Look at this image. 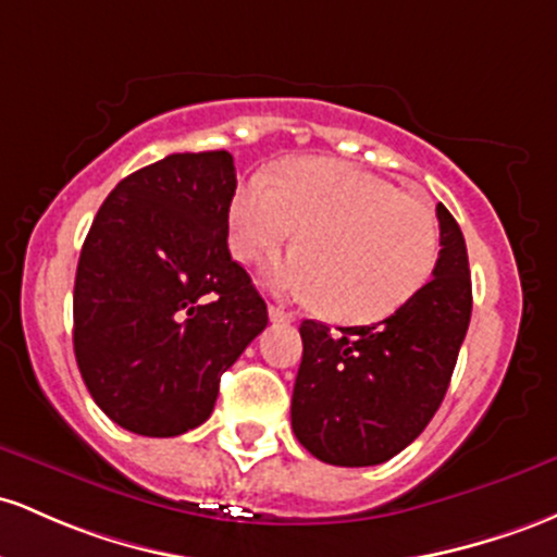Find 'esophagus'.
Here are the masks:
<instances>
[{
	"mask_svg": "<svg viewBox=\"0 0 557 557\" xmlns=\"http://www.w3.org/2000/svg\"><path fill=\"white\" fill-rule=\"evenodd\" d=\"M268 315H271L273 323H295L297 321L295 312L284 310L281 305H271V308H268Z\"/></svg>",
	"mask_w": 557,
	"mask_h": 557,
	"instance_id": "1",
	"label": "esophagus"
}]
</instances>
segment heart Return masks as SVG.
<instances>
[{
  "instance_id": "1",
  "label": "heart",
  "mask_w": 557,
  "mask_h": 557,
  "mask_svg": "<svg viewBox=\"0 0 557 557\" xmlns=\"http://www.w3.org/2000/svg\"><path fill=\"white\" fill-rule=\"evenodd\" d=\"M297 234V252L271 262L273 289L318 302L342 323H376L426 286L442 249L436 212L397 184L347 162L289 160L255 171L228 202V242L258 262Z\"/></svg>"
}]
</instances>
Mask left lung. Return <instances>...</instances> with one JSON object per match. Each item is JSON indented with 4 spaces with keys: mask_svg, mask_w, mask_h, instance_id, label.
I'll return each mask as SVG.
<instances>
[{
    "mask_svg": "<svg viewBox=\"0 0 557 557\" xmlns=\"http://www.w3.org/2000/svg\"><path fill=\"white\" fill-rule=\"evenodd\" d=\"M442 249L434 278L373 326L302 321V362L292 395L299 445L331 466H379L429 426L453 379L471 321L463 231L436 205Z\"/></svg>",
    "mask_w": 557,
    "mask_h": 557,
    "instance_id": "obj_1",
    "label": "left lung"
}]
</instances>
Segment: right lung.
Masks as SVG:
<instances>
[{
    "label": "right lung",
    "instance_id": "right-lung-1",
    "mask_svg": "<svg viewBox=\"0 0 557 557\" xmlns=\"http://www.w3.org/2000/svg\"><path fill=\"white\" fill-rule=\"evenodd\" d=\"M234 158L168 154L131 173L94 218L73 289L86 389L117 426L178 436L215 408L221 376L268 326L228 252Z\"/></svg>",
    "mask_w": 557,
    "mask_h": 557
}]
</instances>
